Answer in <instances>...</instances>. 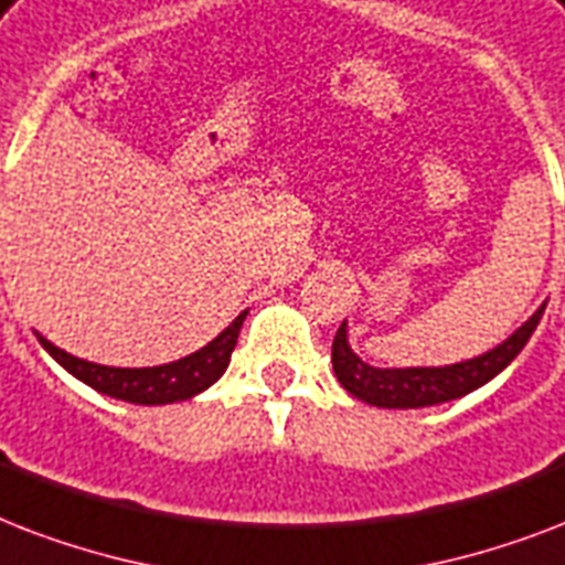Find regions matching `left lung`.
Wrapping results in <instances>:
<instances>
[{
  "label": "left lung",
  "instance_id": "8db88e82",
  "mask_svg": "<svg viewBox=\"0 0 565 565\" xmlns=\"http://www.w3.org/2000/svg\"><path fill=\"white\" fill-rule=\"evenodd\" d=\"M545 306H540L519 330L483 356L445 365V369H374L362 362L348 344V323L339 327L332 339V371L353 397H360L371 406H386V409H418L454 401L480 388L483 383L501 374L510 362L522 353L527 339L536 330Z\"/></svg>",
  "mask_w": 565,
  "mask_h": 565
}]
</instances>
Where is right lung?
I'll return each mask as SVG.
<instances>
[{"label":"right lung","instance_id":"right-lung-1","mask_svg":"<svg viewBox=\"0 0 565 565\" xmlns=\"http://www.w3.org/2000/svg\"><path fill=\"white\" fill-rule=\"evenodd\" d=\"M244 315L247 312L238 315L214 342H209L196 353H191L185 360L170 362V365H156V369H108V365H96V362L70 356L52 342H46L43 335H38V339L61 369H67L73 377H78L96 392L117 397V401H129V404L159 406L200 395L203 388H209L214 380L221 377L226 365H230L235 342H238Z\"/></svg>","mask_w":565,"mask_h":565}]
</instances>
